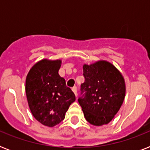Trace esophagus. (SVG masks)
<instances>
[{
	"instance_id": "34e87169",
	"label": "esophagus",
	"mask_w": 150,
	"mask_h": 150,
	"mask_svg": "<svg viewBox=\"0 0 150 150\" xmlns=\"http://www.w3.org/2000/svg\"><path fill=\"white\" fill-rule=\"evenodd\" d=\"M72 89V91L74 92V93L75 94V96H78V93H77V87H76V86H73V87H72V89Z\"/></svg>"
}]
</instances>
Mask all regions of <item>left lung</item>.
<instances>
[{
  "label": "left lung",
  "instance_id": "8db88e82",
  "mask_svg": "<svg viewBox=\"0 0 150 150\" xmlns=\"http://www.w3.org/2000/svg\"><path fill=\"white\" fill-rule=\"evenodd\" d=\"M85 82L78 99L84 116L91 125L108 124L123 103L125 83L123 76L112 64L100 61L83 65Z\"/></svg>",
  "mask_w": 150,
  "mask_h": 150
}]
</instances>
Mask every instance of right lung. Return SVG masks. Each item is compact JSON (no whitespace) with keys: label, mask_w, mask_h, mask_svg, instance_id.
I'll use <instances>...</instances> for the list:
<instances>
[{"label":"right lung","mask_w":150,"mask_h":150,"mask_svg":"<svg viewBox=\"0 0 150 150\" xmlns=\"http://www.w3.org/2000/svg\"><path fill=\"white\" fill-rule=\"evenodd\" d=\"M61 61L42 60L28 73L25 93L35 118L43 125L53 127L63 121L68 107L75 100L71 89L58 74Z\"/></svg>","instance_id":"obj_1"}]
</instances>
